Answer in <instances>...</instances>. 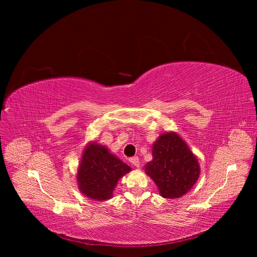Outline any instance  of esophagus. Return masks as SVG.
I'll list each match as a JSON object with an SVG mask.
<instances>
[{"mask_svg": "<svg viewBox=\"0 0 257 257\" xmlns=\"http://www.w3.org/2000/svg\"><path fill=\"white\" fill-rule=\"evenodd\" d=\"M130 162L132 163V165H134L136 168H139V166H141V163H139V159L137 157H134L132 158L130 160Z\"/></svg>", "mask_w": 257, "mask_h": 257, "instance_id": "obj_1", "label": "esophagus"}]
</instances>
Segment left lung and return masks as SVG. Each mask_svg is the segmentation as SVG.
I'll return each mask as SVG.
<instances>
[{"mask_svg":"<svg viewBox=\"0 0 257 257\" xmlns=\"http://www.w3.org/2000/svg\"><path fill=\"white\" fill-rule=\"evenodd\" d=\"M160 195L175 199L188 193L200 175L197 157L177 132H164L152 145V161L144 167Z\"/></svg>","mask_w":257,"mask_h":257,"instance_id":"left-lung-1","label":"left lung"}]
</instances>
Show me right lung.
<instances>
[{"label": "right lung", "instance_id": "add662e5", "mask_svg": "<svg viewBox=\"0 0 257 257\" xmlns=\"http://www.w3.org/2000/svg\"><path fill=\"white\" fill-rule=\"evenodd\" d=\"M132 172L108 147L91 141L84 147L76 172V183L82 195L95 201L113 196L120 179Z\"/></svg>", "mask_w": 257, "mask_h": 257}]
</instances>
